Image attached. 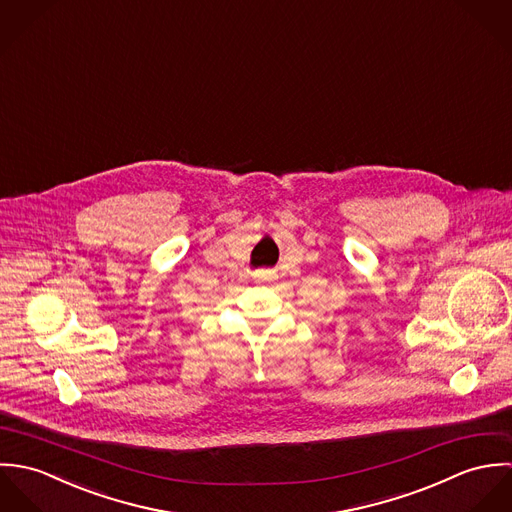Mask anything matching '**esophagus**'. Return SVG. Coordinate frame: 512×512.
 Here are the masks:
<instances>
[{
  "label": "esophagus",
  "mask_w": 512,
  "mask_h": 512,
  "mask_svg": "<svg viewBox=\"0 0 512 512\" xmlns=\"http://www.w3.org/2000/svg\"><path fill=\"white\" fill-rule=\"evenodd\" d=\"M256 278H258V280H262V282H266V280H272V278H274V274H272V272H258V274H256Z\"/></svg>",
  "instance_id": "obj_1"
}]
</instances>
